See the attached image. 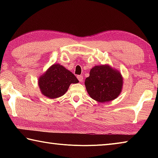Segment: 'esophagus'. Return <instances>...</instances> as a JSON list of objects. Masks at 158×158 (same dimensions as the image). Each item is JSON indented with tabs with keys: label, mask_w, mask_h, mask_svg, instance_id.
I'll use <instances>...</instances> for the list:
<instances>
[{
	"label": "esophagus",
	"mask_w": 158,
	"mask_h": 158,
	"mask_svg": "<svg viewBox=\"0 0 158 158\" xmlns=\"http://www.w3.org/2000/svg\"><path fill=\"white\" fill-rule=\"evenodd\" d=\"M77 77L80 82H82L83 80H84V77H83V76H81V75H78Z\"/></svg>",
	"instance_id": "obj_1"
}]
</instances>
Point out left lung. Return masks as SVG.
Wrapping results in <instances>:
<instances>
[{"label": "left lung", "instance_id": "obj_1", "mask_svg": "<svg viewBox=\"0 0 158 158\" xmlns=\"http://www.w3.org/2000/svg\"><path fill=\"white\" fill-rule=\"evenodd\" d=\"M123 77L119 71L109 65H96L85 80V89L90 98L99 102H110L121 93Z\"/></svg>", "mask_w": 158, "mask_h": 158}]
</instances>
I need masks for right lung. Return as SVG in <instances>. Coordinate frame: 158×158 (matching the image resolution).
<instances>
[{
    "label": "right lung",
    "mask_w": 158,
    "mask_h": 158,
    "mask_svg": "<svg viewBox=\"0 0 158 158\" xmlns=\"http://www.w3.org/2000/svg\"><path fill=\"white\" fill-rule=\"evenodd\" d=\"M78 82L74 74L60 64H53L38 79L42 94L49 99L63 95L69 85Z\"/></svg>",
    "instance_id": "right-lung-1"
}]
</instances>
